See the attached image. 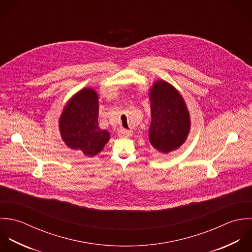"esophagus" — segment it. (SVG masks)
Listing matches in <instances>:
<instances>
[{"label": "esophagus", "instance_id": "1", "mask_svg": "<svg viewBox=\"0 0 252 252\" xmlns=\"http://www.w3.org/2000/svg\"><path fill=\"white\" fill-rule=\"evenodd\" d=\"M131 134H132V133H131L129 130H126V129H125V128H121V129L119 130V132H118V135H119L120 137H126V138L130 137Z\"/></svg>", "mask_w": 252, "mask_h": 252}]
</instances>
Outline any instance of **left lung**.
Here are the masks:
<instances>
[{
    "label": "left lung",
    "instance_id": "obj_1",
    "mask_svg": "<svg viewBox=\"0 0 252 252\" xmlns=\"http://www.w3.org/2000/svg\"><path fill=\"white\" fill-rule=\"evenodd\" d=\"M149 96L150 143L162 154L174 151L185 142L190 131V115L185 101L176 89L161 80L153 85Z\"/></svg>",
    "mask_w": 252,
    "mask_h": 252
}]
</instances>
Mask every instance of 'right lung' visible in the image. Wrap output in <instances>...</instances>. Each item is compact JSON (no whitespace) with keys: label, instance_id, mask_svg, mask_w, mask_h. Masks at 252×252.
Instances as JSON below:
<instances>
[{"label":"right lung","instance_id":"add662e5","mask_svg":"<svg viewBox=\"0 0 252 252\" xmlns=\"http://www.w3.org/2000/svg\"><path fill=\"white\" fill-rule=\"evenodd\" d=\"M98 95L93 89H84L67 102L59 120V130L65 144L84 155L94 157L110 139L98 126Z\"/></svg>","mask_w":252,"mask_h":252}]
</instances>
